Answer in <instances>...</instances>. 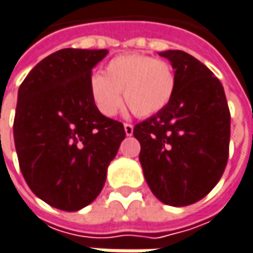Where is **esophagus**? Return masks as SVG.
<instances>
[{"mask_svg": "<svg viewBox=\"0 0 253 253\" xmlns=\"http://www.w3.org/2000/svg\"><path fill=\"white\" fill-rule=\"evenodd\" d=\"M125 131H126L127 136H131V134H133V125L125 123Z\"/></svg>", "mask_w": 253, "mask_h": 253, "instance_id": "obj_1", "label": "esophagus"}]
</instances>
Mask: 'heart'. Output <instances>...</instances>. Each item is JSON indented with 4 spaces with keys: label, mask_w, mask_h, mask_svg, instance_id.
Segmentation results:
<instances>
[{
    "label": "heart",
    "mask_w": 253,
    "mask_h": 253,
    "mask_svg": "<svg viewBox=\"0 0 253 253\" xmlns=\"http://www.w3.org/2000/svg\"><path fill=\"white\" fill-rule=\"evenodd\" d=\"M176 88V73L170 63L146 54H125L110 60L104 74L90 79V96L97 110L113 117L123 106L137 117H150L163 110Z\"/></svg>",
    "instance_id": "1"
}]
</instances>
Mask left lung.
<instances>
[{
    "label": "left lung",
    "instance_id": "1",
    "mask_svg": "<svg viewBox=\"0 0 253 253\" xmlns=\"http://www.w3.org/2000/svg\"><path fill=\"white\" fill-rule=\"evenodd\" d=\"M176 73L169 104L133 128L140 143L144 179L165 205L187 206L205 198L222 177L230 139V113L220 82L180 50L159 52Z\"/></svg>",
    "mask_w": 253,
    "mask_h": 253
}]
</instances>
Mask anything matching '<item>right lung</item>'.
<instances>
[{
  "label": "right lung",
  "mask_w": 253,
  "mask_h": 253,
  "mask_svg": "<svg viewBox=\"0 0 253 253\" xmlns=\"http://www.w3.org/2000/svg\"><path fill=\"white\" fill-rule=\"evenodd\" d=\"M107 50L63 48L41 60L18 90L14 143L33 193L76 212L101 192L107 168L126 137L120 122L97 110L91 70Z\"/></svg>",
  "instance_id": "right-lung-1"
}]
</instances>
